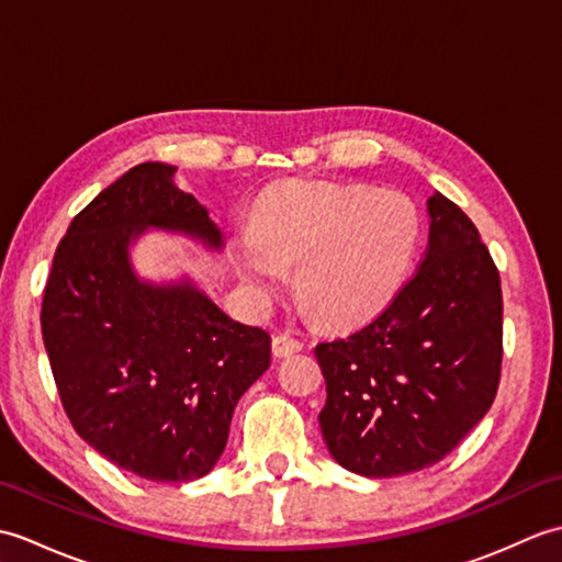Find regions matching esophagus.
I'll list each match as a JSON object with an SVG mask.
<instances>
[{"mask_svg": "<svg viewBox=\"0 0 562 562\" xmlns=\"http://www.w3.org/2000/svg\"><path fill=\"white\" fill-rule=\"evenodd\" d=\"M304 348V342L300 338L290 336V333H278V336L272 338V352L274 357H288L292 352H300Z\"/></svg>", "mask_w": 562, "mask_h": 562, "instance_id": "34e87169", "label": "esophagus"}]
</instances>
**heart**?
Here are the masks:
<instances>
[{"mask_svg":"<svg viewBox=\"0 0 562 562\" xmlns=\"http://www.w3.org/2000/svg\"><path fill=\"white\" fill-rule=\"evenodd\" d=\"M420 244L413 202L391 190L304 183L278 190L256 232L234 241V262L256 304L282 290L296 270V294L326 326L376 316L411 272Z\"/></svg>","mask_w":562,"mask_h":562,"instance_id":"1","label":"heart"}]
</instances>
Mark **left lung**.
<instances>
[{
  "instance_id": "left-lung-1",
  "label": "left lung",
  "mask_w": 562,
  "mask_h": 562,
  "mask_svg": "<svg viewBox=\"0 0 562 562\" xmlns=\"http://www.w3.org/2000/svg\"><path fill=\"white\" fill-rule=\"evenodd\" d=\"M425 258L376 318L316 345L330 457L367 479L435 465L483 420L503 369V288L459 205L427 200Z\"/></svg>"
}]
</instances>
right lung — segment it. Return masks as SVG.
Returning a JSON list of instances; mask_svg holds the SVG:
<instances>
[{
	"label": "right lung",
	"instance_id": "add662e5",
	"mask_svg": "<svg viewBox=\"0 0 562 562\" xmlns=\"http://www.w3.org/2000/svg\"><path fill=\"white\" fill-rule=\"evenodd\" d=\"M169 164L130 169L59 241L41 308L59 401L77 435L157 483L212 471L246 389L270 367V336L226 316L188 280H137L127 248L147 226L222 246Z\"/></svg>",
	"mask_w": 562,
	"mask_h": 562
}]
</instances>
